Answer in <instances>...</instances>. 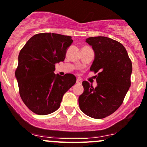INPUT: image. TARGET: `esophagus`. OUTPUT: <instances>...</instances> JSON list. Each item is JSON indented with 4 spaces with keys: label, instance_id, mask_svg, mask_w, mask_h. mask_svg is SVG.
<instances>
[{
    "label": "esophagus",
    "instance_id": "esophagus-1",
    "mask_svg": "<svg viewBox=\"0 0 147 147\" xmlns=\"http://www.w3.org/2000/svg\"><path fill=\"white\" fill-rule=\"evenodd\" d=\"M76 83L77 84H81L82 83V80H81L80 78H78L76 80Z\"/></svg>",
    "mask_w": 147,
    "mask_h": 147
}]
</instances>
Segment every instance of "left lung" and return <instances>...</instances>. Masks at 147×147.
Segmentation results:
<instances>
[{"label": "left lung", "mask_w": 147, "mask_h": 147, "mask_svg": "<svg viewBox=\"0 0 147 147\" xmlns=\"http://www.w3.org/2000/svg\"><path fill=\"white\" fill-rule=\"evenodd\" d=\"M92 46L95 59L90 70L95 73L97 87L82 82L84 92L80 95V110L93 119H103L121 105L131 86L132 63L120 42L105 36L86 39Z\"/></svg>", "instance_id": "left-lung-1"}]
</instances>
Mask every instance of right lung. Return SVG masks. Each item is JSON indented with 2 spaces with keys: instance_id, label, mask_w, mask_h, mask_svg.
Returning <instances> with one entry per match:
<instances>
[{
  "instance_id": "obj_1",
  "label": "right lung",
  "mask_w": 147,
  "mask_h": 147,
  "mask_svg": "<svg viewBox=\"0 0 147 147\" xmlns=\"http://www.w3.org/2000/svg\"><path fill=\"white\" fill-rule=\"evenodd\" d=\"M73 40L69 36L55 33L35 34L18 55L15 72L19 94L31 111L47 115L60 106L64 94L76 82L72 74L55 75V64L65 60Z\"/></svg>"
}]
</instances>
